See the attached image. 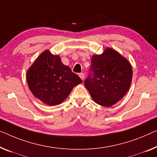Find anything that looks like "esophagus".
Masks as SVG:
<instances>
[{"mask_svg":"<svg viewBox=\"0 0 157 157\" xmlns=\"http://www.w3.org/2000/svg\"><path fill=\"white\" fill-rule=\"evenodd\" d=\"M79 78H80L82 79V80H84V79H85V74L82 73V72L79 73Z\"/></svg>","mask_w":157,"mask_h":157,"instance_id":"34e87169","label":"esophagus"}]
</instances>
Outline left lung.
Wrapping results in <instances>:
<instances>
[{
  "label": "left lung",
  "mask_w": 157,
  "mask_h": 157,
  "mask_svg": "<svg viewBox=\"0 0 157 157\" xmlns=\"http://www.w3.org/2000/svg\"><path fill=\"white\" fill-rule=\"evenodd\" d=\"M132 77V67L128 60L113 49L107 48L101 55L92 56L85 85L97 104L109 107L127 93Z\"/></svg>",
  "instance_id": "8db88e82"
}]
</instances>
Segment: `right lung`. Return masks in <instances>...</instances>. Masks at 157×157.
<instances>
[{
  "instance_id": "1",
  "label": "right lung",
  "mask_w": 157,
  "mask_h": 157,
  "mask_svg": "<svg viewBox=\"0 0 157 157\" xmlns=\"http://www.w3.org/2000/svg\"><path fill=\"white\" fill-rule=\"evenodd\" d=\"M27 80L35 97L50 106L62 103L72 88L82 82L78 75L63 64L59 56L48 50L42 53L28 70Z\"/></svg>"
}]
</instances>
